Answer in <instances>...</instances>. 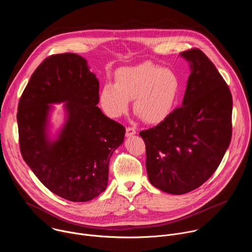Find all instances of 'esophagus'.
<instances>
[{
	"mask_svg": "<svg viewBox=\"0 0 252 252\" xmlns=\"http://www.w3.org/2000/svg\"><path fill=\"white\" fill-rule=\"evenodd\" d=\"M135 132H136V130H135V128L134 127H132V126H128V127H126V135L128 137V136H131V135H133V134H135Z\"/></svg>",
	"mask_w": 252,
	"mask_h": 252,
	"instance_id": "34e87169",
	"label": "esophagus"
}]
</instances>
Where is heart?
I'll list each match as a JSON object with an SVG mask.
<instances>
[{
	"label": "heart",
	"instance_id": "obj_1",
	"mask_svg": "<svg viewBox=\"0 0 252 252\" xmlns=\"http://www.w3.org/2000/svg\"><path fill=\"white\" fill-rule=\"evenodd\" d=\"M181 90L175 71L145 62L118 70L116 83L101 88L99 102L104 114L116 119L127 112L129 99H133V110L143 121L158 124L174 110Z\"/></svg>",
	"mask_w": 252,
	"mask_h": 252
}]
</instances>
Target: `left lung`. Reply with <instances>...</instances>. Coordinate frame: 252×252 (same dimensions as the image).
<instances>
[{"label":"left lung","mask_w":252,"mask_h":252,"mask_svg":"<svg viewBox=\"0 0 252 252\" xmlns=\"http://www.w3.org/2000/svg\"><path fill=\"white\" fill-rule=\"evenodd\" d=\"M181 56L191 69L182 106L139 132L151 184L171 194L203 185L218 169L232 134V96L225 81L199 49Z\"/></svg>","instance_id":"1"}]
</instances>
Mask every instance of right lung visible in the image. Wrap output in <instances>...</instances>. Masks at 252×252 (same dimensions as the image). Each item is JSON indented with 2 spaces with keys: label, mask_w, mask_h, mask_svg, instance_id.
Listing matches in <instances>:
<instances>
[{
  "label": "right lung",
  "mask_w": 252,
  "mask_h": 252,
  "mask_svg": "<svg viewBox=\"0 0 252 252\" xmlns=\"http://www.w3.org/2000/svg\"><path fill=\"white\" fill-rule=\"evenodd\" d=\"M98 90L83 57L59 54L35 68L19 101L24 160L48 189L69 201H89L105 190L110 158L125 138V126L96 106ZM60 102H66L67 120L52 141L47 118L50 103Z\"/></svg>",
  "instance_id": "obj_1"
}]
</instances>
